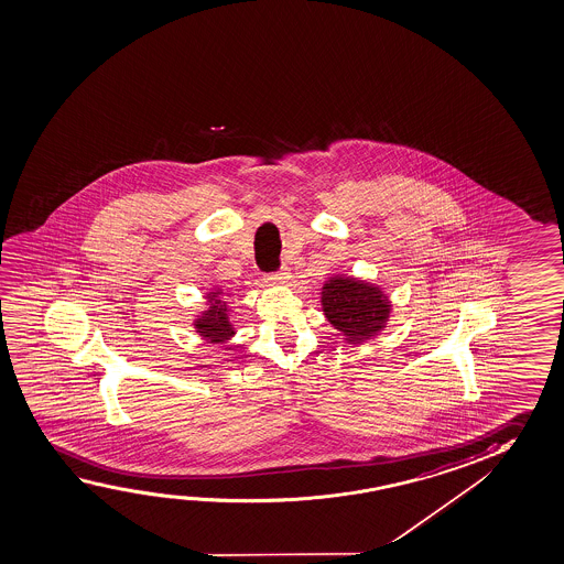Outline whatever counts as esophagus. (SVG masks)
<instances>
[{
  "instance_id": "1",
  "label": "esophagus",
  "mask_w": 564,
  "mask_h": 564,
  "mask_svg": "<svg viewBox=\"0 0 564 564\" xmlns=\"http://www.w3.org/2000/svg\"><path fill=\"white\" fill-rule=\"evenodd\" d=\"M270 280L276 282V284H288V282L292 280V274H290V270L288 269L278 270L276 274L270 276Z\"/></svg>"
}]
</instances>
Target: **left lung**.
<instances>
[{
	"mask_svg": "<svg viewBox=\"0 0 564 564\" xmlns=\"http://www.w3.org/2000/svg\"><path fill=\"white\" fill-rule=\"evenodd\" d=\"M322 312L343 340L357 347L384 332L392 302L375 282L337 272L323 284Z\"/></svg>",
	"mask_w": 564,
	"mask_h": 564,
	"instance_id": "8db88e82",
	"label": "left lung"
}]
</instances>
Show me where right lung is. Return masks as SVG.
<instances>
[{"label":"right lung","instance_id":"1","mask_svg":"<svg viewBox=\"0 0 564 564\" xmlns=\"http://www.w3.org/2000/svg\"><path fill=\"white\" fill-rule=\"evenodd\" d=\"M227 294L221 286H212L206 290V307L199 310L192 322L199 339L212 345H227L237 335L232 325L231 307L224 295ZM231 297V294H227Z\"/></svg>","mask_w":564,"mask_h":564}]
</instances>
